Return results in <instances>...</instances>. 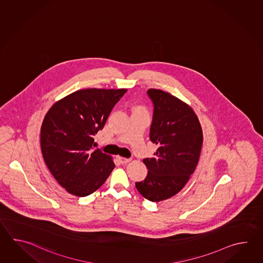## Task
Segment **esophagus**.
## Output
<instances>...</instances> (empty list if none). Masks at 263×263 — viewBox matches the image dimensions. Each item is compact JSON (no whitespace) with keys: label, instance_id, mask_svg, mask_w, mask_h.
Masks as SVG:
<instances>
[{"label":"esophagus","instance_id":"obj_1","mask_svg":"<svg viewBox=\"0 0 263 263\" xmlns=\"http://www.w3.org/2000/svg\"><path fill=\"white\" fill-rule=\"evenodd\" d=\"M118 161L119 163L121 164H125V163H128L130 162V159H127V158H123V157L118 156Z\"/></svg>","mask_w":263,"mask_h":263}]
</instances>
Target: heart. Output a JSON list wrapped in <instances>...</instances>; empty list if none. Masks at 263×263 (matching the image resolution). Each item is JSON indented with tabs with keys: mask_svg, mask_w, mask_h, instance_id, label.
<instances>
[{
	"mask_svg": "<svg viewBox=\"0 0 263 263\" xmlns=\"http://www.w3.org/2000/svg\"><path fill=\"white\" fill-rule=\"evenodd\" d=\"M134 112H142L146 114V109L144 106H137L134 108Z\"/></svg>",
	"mask_w": 263,
	"mask_h": 263,
	"instance_id": "heart-1",
	"label": "heart"
}]
</instances>
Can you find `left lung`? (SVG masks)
Listing matches in <instances>:
<instances>
[{
    "instance_id": "left-lung-1",
    "label": "left lung",
    "mask_w": 263,
    "mask_h": 263,
    "mask_svg": "<svg viewBox=\"0 0 263 263\" xmlns=\"http://www.w3.org/2000/svg\"><path fill=\"white\" fill-rule=\"evenodd\" d=\"M154 105L149 139L158 145L137 190L145 199L162 201L178 194L195 172L201 152L203 133L194 110L178 98L160 89H148Z\"/></svg>"
}]
</instances>
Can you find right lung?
<instances>
[{"label":"right lung","mask_w":263,"mask_h":263,"mask_svg":"<svg viewBox=\"0 0 263 263\" xmlns=\"http://www.w3.org/2000/svg\"><path fill=\"white\" fill-rule=\"evenodd\" d=\"M126 92L78 90L55 102L46 114L40 132L42 155L51 175L69 194L91 195L115 168L112 157L93 149V136L103 129Z\"/></svg>","instance_id":"add662e5"}]
</instances>
